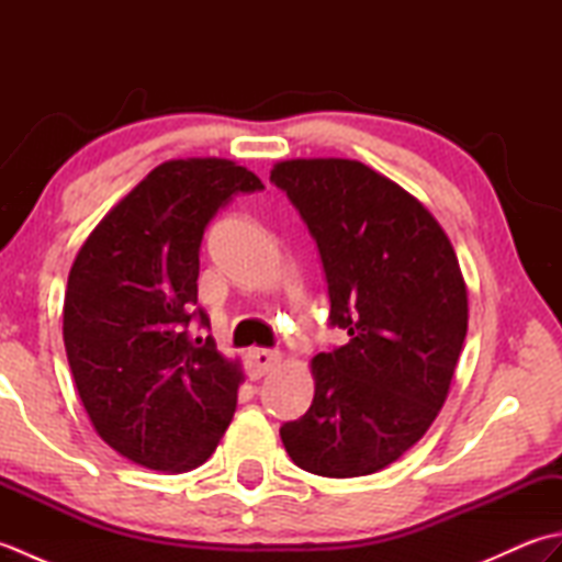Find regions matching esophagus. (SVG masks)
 <instances>
[{
    "label": "esophagus",
    "mask_w": 562,
    "mask_h": 562,
    "mask_svg": "<svg viewBox=\"0 0 562 562\" xmlns=\"http://www.w3.org/2000/svg\"><path fill=\"white\" fill-rule=\"evenodd\" d=\"M280 362V355L266 350V348H254L246 355V369L250 379H260L262 374H268L270 369Z\"/></svg>",
    "instance_id": "esophagus-1"
}]
</instances>
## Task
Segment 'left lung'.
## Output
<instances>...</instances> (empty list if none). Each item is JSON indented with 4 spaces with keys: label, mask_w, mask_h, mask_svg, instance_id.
<instances>
[{
    "label": "left lung",
    "mask_w": 562,
    "mask_h": 562,
    "mask_svg": "<svg viewBox=\"0 0 562 562\" xmlns=\"http://www.w3.org/2000/svg\"><path fill=\"white\" fill-rule=\"evenodd\" d=\"M270 183L314 236L328 326L350 336L314 357V401L280 427L282 445L308 473H374L408 451L445 405L469 328L457 254L420 202L360 161H282Z\"/></svg>",
    "instance_id": "left-lung-1"
}]
</instances>
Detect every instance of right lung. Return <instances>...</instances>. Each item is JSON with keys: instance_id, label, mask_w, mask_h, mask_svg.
<instances>
[{"instance_id": "1", "label": "right lung", "mask_w": 562, "mask_h": 562, "mask_svg": "<svg viewBox=\"0 0 562 562\" xmlns=\"http://www.w3.org/2000/svg\"><path fill=\"white\" fill-rule=\"evenodd\" d=\"M262 188L234 161H166L105 214L69 270L63 336L79 398L105 445L145 469H195L232 423L238 364L212 336L194 338L210 330L195 306L200 244L220 210Z\"/></svg>"}]
</instances>
